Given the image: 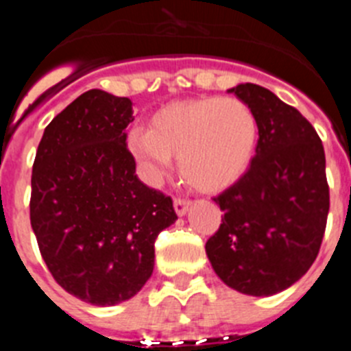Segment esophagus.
Returning a JSON list of instances; mask_svg holds the SVG:
<instances>
[{
  "label": "esophagus",
  "instance_id": "1",
  "mask_svg": "<svg viewBox=\"0 0 351 351\" xmlns=\"http://www.w3.org/2000/svg\"><path fill=\"white\" fill-rule=\"evenodd\" d=\"M190 200H182V198H176V200H173V209H176V214H178V216H184V214L190 210Z\"/></svg>",
  "mask_w": 351,
  "mask_h": 351
}]
</instances>
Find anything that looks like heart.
Instances as JSON below:
<instances>
[{
	"mask_svg": "<svg viewBox=\"0 0 351 351\" xmlns=\"http://www.w3.org/2000/svg\"><path fill=\"white\" fill-rule=\"evenodd\" d=\"M258 144V121L239 98L207 96L161 107L151 126H135L126 149L142 178L158 182L179 158V172L202 193L226 190L250 169Z\"/></svg>",
	"mask_w": 351,
	"mask_h": 351,
	"instance_id": "b5f03b06",
	"label": "heart"
}]
</instances>
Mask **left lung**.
I'll list each match as a JSON object with an SVG mask.
<instances>
[{"mask_svg":"<svg viewBox=\"0 0 351 351\" xmlns=\"http://www.w3.org/2000/svg\"><path fill=\"white\" fill-rule=\"evenodd\" d=\"M258 121L250 169L214 198L225 213L206 253L226 287L253 297L287 290L315 262L328 214L325 153L306 117L256 84L228 89Z\"/></svg>","mask_w":351,"mask_h":351,"instance_id":"left-lung-1","label":"left lung"}]
</instances>
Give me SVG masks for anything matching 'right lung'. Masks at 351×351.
<instances>
[{
    "label": "right lung",
    "instance_id": "1",
    "mask_svg": "<svg viewBox=\"0 0 351 351\" xmlns=\"http://www.w3.org/2000/svg\"><path fill=\"white\" fill-rule=\"evenodd\" d=\"M130 98L89 89L49 123L31 173V228L54 280L95 306L137 295L154 241L178 216L126 149Z\"/></svg>",
    "mask_w": 351,
    "mask_h": 351
}]
</instances>
